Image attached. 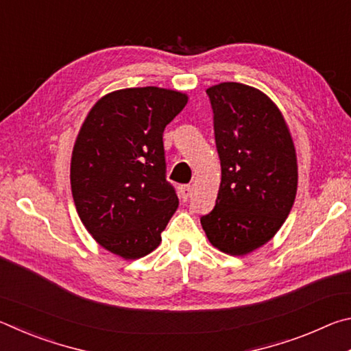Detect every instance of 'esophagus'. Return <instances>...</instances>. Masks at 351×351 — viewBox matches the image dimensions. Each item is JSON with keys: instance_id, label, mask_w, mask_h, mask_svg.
I'll list each match as a JSON object with an SVG mask.
<instances>
[{"instance_id": "1", "label": "esophagus", "mask_w": 351, "mask_h": 351, "mask_svg": "<svg viewBox=\"0 0 351 351\" xmlns=\"http://www.w3.org/2000/svg\"><path fill=\"white\" fill-rule=\"evenodd\" d=\"M181 192H182V199L187 201L190 198V195H192V186H184L181 189Z\"/></svg>"}]
</instances>
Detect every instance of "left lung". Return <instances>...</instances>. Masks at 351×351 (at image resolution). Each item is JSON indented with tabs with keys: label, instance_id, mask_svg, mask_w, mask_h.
<instances>
[{
	"label": "left lung",
	"instance_id": "1",
	"mask_svg": "<svg viewBox=\"0 0 351 351\" xmlns=\"http://www.w3.org/2000/svg\"><path fill=\"white\" fill-rule=\"evenodd\" d=\"M206 93L221 182L215 207L201 217V226L212 246L240 257L266 245L293 209L295 148L282 111L257 88L224 82Z\"/></svg>",
	"mask_w": 351,
	"mask_h": 351
}]
</instances>
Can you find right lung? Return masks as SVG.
Here are the masks:
<instances>
[{
  "label": "right lung",
  "instance_id": "add662e5",
  "mask_svg": "<svg viewBox=\"0 0 351 351\" xmlns=\"http://www.w3.org/2000/svg\"><path fill=\"white\" fill-rule=\"evenodd\" d=\"M187 94L158 86L105 94L88 112L71 156V190L88 232L125 260L145 257L178 209L165 181L164 128Z\"/></svg>",
  "mask_w": 351,
  "mask_h": 351
}]
</instances>
